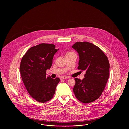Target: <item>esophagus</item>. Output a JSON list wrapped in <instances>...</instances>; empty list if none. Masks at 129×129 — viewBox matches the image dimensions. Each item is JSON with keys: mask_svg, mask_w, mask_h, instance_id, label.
<instances>
[{"mask_svg": "<svg viewBox=\"0 0 129 129\" xmlns=\"http://www.w3.org/2000/svg\"><path fill=\"white\" fill-rule=\"evenodd\" d=\"M67 78H69V77H67V76H62L60 77V80H64V79H67Z\"/></svg>", "mask_w": 129, "mask_h": 129, "instance_id": "obj_1", "label": "esophagus"}]
</instances>
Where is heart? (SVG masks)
I'll use <instances>...</instances> for the list:
<instances>
[{
    "mask_svg": "<svg viewBox=\"0 0 129 129\" xmlns=\"http://www.w3.org/2000/svg\"><path fill=\"white\" fill-rule=\"evenodd\" d=\"M69 53H72V52H68V53H67V54H69Z\"/></svg>",
    "mask_w": 129,
    "mask_h": 129,
    "instance_id": "1",
    "label": "heart"
}]
</instances>
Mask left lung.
I'll return each mask as SVG.
<instances>
[{
    "instance_id": "1",
    "label": "left lung",
    "mask_w": 129,
    "mask_h": 129,
    "mask_svg": "<svg viewBox=\"0 0 129 129\" xmlns=\"http://www.w3.org/2000/svg\"><path fill=\"white\" fill-rule=\"evenodd\" d=\"M72 47L79 55L78 69L86 71L84 79H74V95L83 103H91L102 95L109 78L108 59L100 48L93 43L77 42Z\"/></svg>"
}]
</instances>
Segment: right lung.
<instances>
[{"label": "right lung", "mask_w": 129, "mask_h": 129, "mask_svg": "<svg viewBox=\"0 0 129 129\" xmlns=\"http://www.w3.org/2000/svg\"><path fill=\"white\" fill-rule=\"evenodd\" d=\"M52 44L41 43L28 49L20 66L23 82L29 95L37 102L45 103L52 98L60 79L46 76L58 51Z\"/></svg>", "instance_id": "add662e5"}]
</instances>
